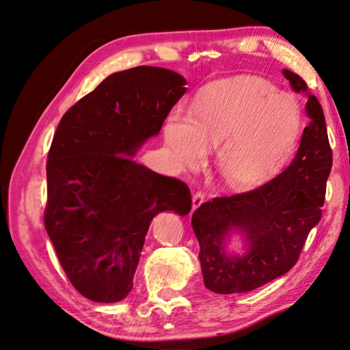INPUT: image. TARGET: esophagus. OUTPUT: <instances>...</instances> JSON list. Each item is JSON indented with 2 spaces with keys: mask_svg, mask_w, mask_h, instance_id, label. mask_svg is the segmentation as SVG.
<instances>
[{
  "mask_svg": "<svg viewBox=\"0 0 350 350\" xmlns=\"http://www.w3.org/2000/svg\"><path fill=\"white\" fill-rule=\"evenodd\" d=\"M191 201H193V204H191V210H196L199 205H201L204 201H205V195L201 193V191H198V193L193 195V198H191Z\"/></svg>",
  "mask_w": 350,
  "mask_h": 350,
  "instance_id": "34e87169",
  "label": "esophagus"
}]
</instances>
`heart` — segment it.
<instances>
[{
    "instance_id": "1",
    "label": "heart",
    "mask_w": 350,
    "mask_h": 350,
    "mask_svg": "<svg viewBox=\"0 0 350 350\" xmlns=\"http://www.w3.org/2000/svg\"><path fill=\"white\" fill-rule=\"evenodd\" d=\"M301 111L293 98L260 77H235L206 88L190 119L169 118L166 144L184 167L201 166L216 148L220 181L247 189L278 172L293 152Z\"/></svg>"
}]
</instances>
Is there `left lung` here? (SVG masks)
I'll use <instances>...</instances> for the list:
<instances>
[{
  "instance_id": "8db88e82",
  "label": "left lung",
  "mask_w": 350,
  "mask_h": 350,
  "mask_svg": "<svg viewBox=\"0 0 350 350\" xmlns=\"http://www.w3.org/2000/svg\"><path fill=\"white\" fill-rule=\"evenodd\" d=\"M291 89L305 94L310 118L290 166L246 193L215 198L191 216L199 241L205 287L219 295L245 293L287 273L306 237L322 217L332 167L325 115L319 99L297 74L282 69ZM240 233L245 249L232 253L229 237Z\"/></svg>"
}]
</instances>
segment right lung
Returning <instances> with one entry per match:
<instances>
[{"label":"right lung","mask_w":350,"mask_h":350,"mask_svg":"<svg viewBox=\"0 0 350 350\" xmlns=\"http://www.w3.org/2000/svg\"><path fill=\"white\" fill-rule=\"evenodd\" d=\"M185 84L165 68L120 70L57 126L46 163L45 228L69 281L90 301L125 299L152 219L161 211L190 213L187 185L131 159L160 133Z\"/></svg>","instance_id":"1"}]
</instances>
